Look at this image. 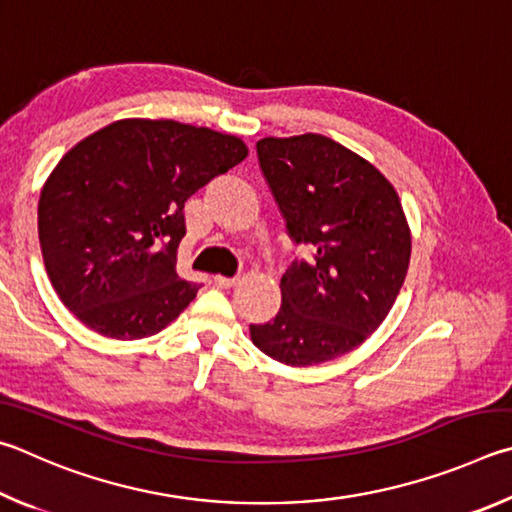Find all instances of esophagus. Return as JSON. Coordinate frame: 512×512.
<instances>
[{"label":"esophagus","mask_w":512,"mask_h":512,"mask_svg":"<svg viewBox=\"0 0 512 512\" xmlns=\"http://www.w3.org/2000/svg\"><path fill=\"white\" fill-rule=\"evenodd\" d=\"M238 276H215L213 283L218 285V288H233V285H238Z\"/></svg>","instance_id":"obj_1"}]
</instances>
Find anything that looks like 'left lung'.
I'll return each instance as SVG.
<instances>
[{
  "label": "left lung",
  "instance_id": "1",
  "mask_svg": "<svg viewBox=\"0 0 512 512\" xmlns=\"http://www.w3.org/2000/svg\"><path fill=\"white\" fill-rule=\"evenodd\" d=\"M258 164L294 245L312 251L281 279V308L251 342L288 366L330 362L378 328L405 283L411 236L396 188L324 134L267 137Z\"/></svg>",
  "mask_w": 512,
  "mask_h": 512
}]
</instances>
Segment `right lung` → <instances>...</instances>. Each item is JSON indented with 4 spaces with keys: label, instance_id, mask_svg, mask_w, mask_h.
Here are the masks:
<instances>
[{
    "label": "right lung",
    "instance_id": "obj_1",
    "mask_svg": "<svg viewBox=\"0 0 512 512\" xmlns=\"http://www.w3.org/2000/svg\"><path fill=\"white\" fill-rule=\"evenodd\" d=\"M247 157L238 137L125 119L76 143L44 184L38 233L49 281L98 335L159 333L195 299L179 279L184 202Z\"/></svg>",
    "mask_w": 512,
    "mask_h": 512
}]
</instances>
